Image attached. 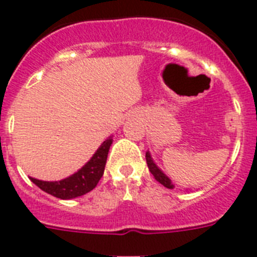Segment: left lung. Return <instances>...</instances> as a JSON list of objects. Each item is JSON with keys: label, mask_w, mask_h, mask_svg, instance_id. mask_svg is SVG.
Segmentation results:
<instances>
[{"label": "left lung", "mask_w": 257, "mask_h": 257, "mask_svg": "<svg viewBox=\"0 0 257 257\" xmlns=\"http://www.w3.org/2000/svg\"><path fill=\"white\" fill-rule=\"evenodd\" d=\"M146 162H148L149 170H150V172H152L153 176H154V178H155V180L161 183L162 185H165L166 188L174 189V184H172L171 179H170L169 176L166 175L165 172L162 171V170L159 169L158 166L155 165V162L153 161L152 155H150V153H149V152L146 153Z\"/></svg>", "instance_id": "1"}]
</instances>
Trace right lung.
Returning a JSON list of instances; mask_svg holds the SVG:
<instances>
[{"label": "right lung", "instance_id": "obj_1", "mask_svg": "<svg viewBox=\"0 0 257 257\" xmlns=\"http://www.w3.org/2000/svg\"><path fill=\"white\" fill-rule=\"evenodd\" d=\"M112 141H113L112 136H109L108 139L99 146L91 159L78 171L68 178L57 180V182H44V180H39V179L31 178V176L30 179L42 191L57 198H61V200H70V198L86 195L87 192L95 188L100 178L103 176L107 155H108Z\"/></svg>", "mask_w": 257, "mask_h": 257}]
</instances>
